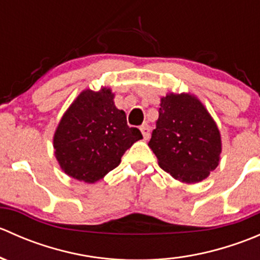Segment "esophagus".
<instances>
[{"label":"esophagus","instance_id":"1","mask_svg":"<svg viewBox=\"0 0 260 260\" xmlns=\"http://www.w3.org/2000/svg\"><path fill=\"white\" fill-rule=\"evenodd\" d=\"M140 129H141V132H142L143 138H145V140H148V137H149V125L148 124H142L140 127Z\"/></svg>","mask_w":260,"mask_h":260}]
</instances>
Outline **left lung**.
I'll use <instances>...</instances> for the list:
<instances>
[{
    "mask_svg": "<svg viewBox=\"0 0 260 260\" xmlns=\"http://www.w3.org/2000/svg\"><path fill=\"white\" fill-rule=\"evenodd\" d=\"M149 148L164 171L182 182L203 181L219 165L221 140L200 101L188 94L161 99Z\"/></svg>",
    "mask_w": 260,
    "mask_h": 260,
    "instance_id": "obj_1",
    "label": "left lung"
}]
</instances>
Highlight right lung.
I'll list each match as a JSON object with an SVG mask.
<instances>
[{
  "instance_id": "add662e5",
  "label": "right lung",
  "mask_w": 260,
  "mask_h": 260,
  "mask_svg": "<svg viewBox=\"0 0 260 260\" xmlns=\"http://www.w3.org/2000/svg\"><path fill=\"white\" fill-rule=\"evenodd\" d=\"M111 89L84 90L62 115L54 136L60 167L74 179L93 183L120 164L124 152L142 138L115 108Z\"/></svg>"
}]
</instances>
